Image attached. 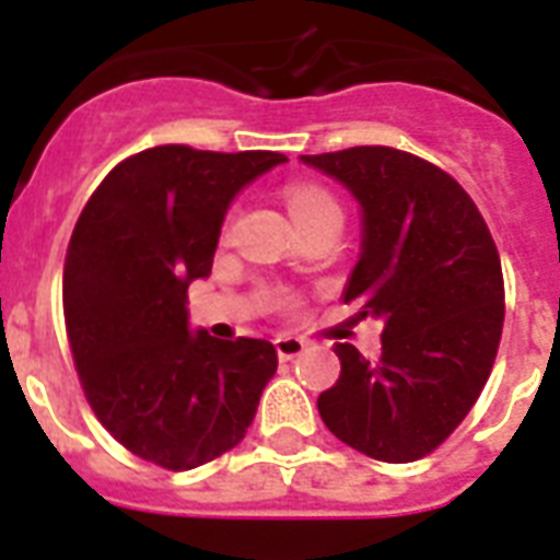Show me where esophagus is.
Segmentation results:
<instances>
[{"label": "esophagus", "instance_id": "34e87169", "mask_svg": "<svg viewBox=\"0 0 560 560\" xmlns=\"http://www.w3.org/2000/svg\"><path fill=\"white\" fill-rule=\"evenodd\" d=\"M305 349H307V342L302 340V337H293V334H279V337H276V351H279L281 360L299 358Z\"/></svg>", "mask_w": 560, "mask_h": 560}]
</instances>
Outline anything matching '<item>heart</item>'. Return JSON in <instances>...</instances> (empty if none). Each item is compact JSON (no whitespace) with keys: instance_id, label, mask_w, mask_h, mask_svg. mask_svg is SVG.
<instances>
[{"instance_id":"obj_1","label":"heart","mask_w":560,"mask_h":560,"mask_svg":"<svg viewBox=\"0 0 560 560\" xmlns=\"http://www.w3.org/2000/svg\"><path fill=\"white\" fill-rule=\"evenodd\" d=\"M288 206H290V214H293V218H302V214H311V211L334 209L337 202H334V197L325 191V188L296 186V188H290Z\"/></svg>"}]
</instances>
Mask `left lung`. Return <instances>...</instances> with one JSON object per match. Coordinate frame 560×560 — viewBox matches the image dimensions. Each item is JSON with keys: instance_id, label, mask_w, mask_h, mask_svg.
<instances>
[{"instance_id": "8db88e82", "label": "left lung", "mask_w": 560, "mask_h": 560, "mask_svg": "<svg viewBox=\"0 0 560 560\" xmlns=\"http://www.w3.org/2000/svg\"><path fill=\"white\" fill-rule=\"evenodd\" d=\"M363 209L360 258L342 290L383 323L366 360L337 342L340 381L316 400L340 442L381 462L433 453L477 404L505 316L494 237L468 191L433 162L363 144L302 156Z\"/></svg>"}]
</instances>
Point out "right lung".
<instances>
[{"label": "right lung", "mask_w": 560, "mask_h": 560, "mask_svg": "<svg viewBox=\"0 0 560 560\" xmlns=\"http://www.w3.org/2000/svg\"><path fill=\"white\" fill-rule=\"evenodd\" d=\"M284 153L160 144L118 162L74 223L63 316L92 412L130 453L191 470L253 424L279 358L272 342L188 328L229 202Z\"/></svg>", "instance_id": "1"}]
</instances>
